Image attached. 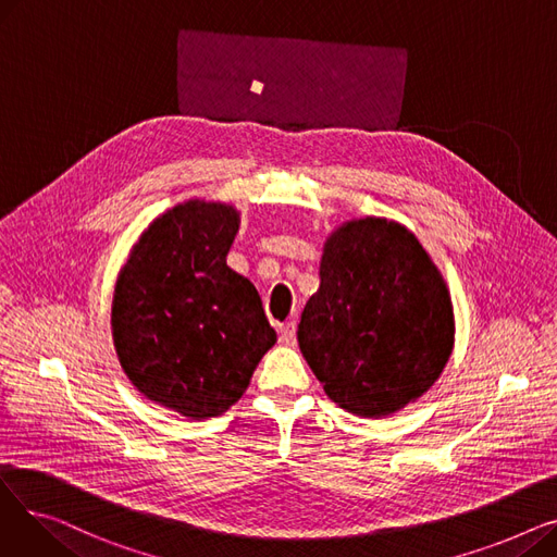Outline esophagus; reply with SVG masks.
<instances>
[{
  "mask_svg": "<svg viewBox=\"0 0 557 557\" xmlns=\"http://www.w3.org/2000/svg\"><path fill=\"white\" fill-rule=\"evenodd\" d=\"M280 341L284 343V345H294L296 343V323H284V325H280Z\"/></svg>",
  "mask_w": 557,
  "mask_h": 557,
  "instance_id": "34e87169",
  "label": "esophagus"
}]
</instances>
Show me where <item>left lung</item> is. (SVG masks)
Returning <instances> with one entry per match:
<instances>
[{
  "mask_svg": "<svg viewBox=\"0 0 557 557\" xmlns=\"http://www.w3.org/2000/svg\"><path fill=\"white\" fill-rule=\"evenodd\" d=\"M300 352L347 413L391 416L426 393L454 347L443 275L404 225L349 221L325 244Z\"/></svg>",
  "mask_w": 557,
  "mask_h": 557,
  "instance_id": "8db88e82",
  "label": "left lung"
}]
</instances>
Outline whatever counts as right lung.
Here are the masks:
<instances>
[{"label": "right lung", "mask_w": 557, "mask_h": 557, "mask_svg": "<svg viewBox=\"0 0 557 557\" xmlns=\"http://www.w3.org/2000/svg\"><path fill=\"white\" fill-rule=\"evenodd\" d=\"M237 230L230 205H178L141 234L114 286L124 372L144 397L191 420L227 411L277 338L257 288L225 263Z\"/></svg>", "instance_id": "1"}]
</instances>
